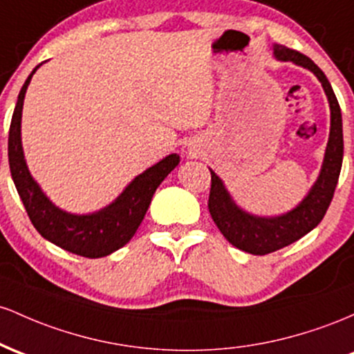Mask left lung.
<instances>
[{"instance_id":"obj_1","label":"left lung","mask_w":354,"mask_h":354,"mask_svg":"<svg viewBox=\"0 0 354 354\" xmlns=\"http://www.w3.org/2000/svg\"><path fill=\"white\" fill-rule=\"evenodd\" d=\"M274 57L281 62H292L296 65L308 68L316 75L323 85L331 110V129L329 140L324 153L323 167L317 180L303 201L295 209L283 216L259 217L242 210L232 201L224 182L210 170V194H209V212L214 222L219 227L222 236L230 244L241 251L264 256L292 244L297 239L311 232L323 221L324 214L331 204L335 189L339 178L341 164H343V120L341 109L331 83L319 66L299 51L288 48L283 45H274Z\"/></svg>"}]
</instances>
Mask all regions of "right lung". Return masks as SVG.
<instances>
[{
	"label": "right lung",
	"instance_id": "right-lung-1",
	"mask_svg": "<svg viewBox=\"0 0 354 354\" xmlns=\"http://www.w3.org/2000/svg\"><path fill=\"white\" fill-rule=\"evenodd\" d=\"M38 68L39 65L31 71L25 85L19 90L17 106L11 118L10 137H8V160H10L11 177L31 224L46 241L77 256L90 257V259L105 257L124 248L132 239L140 222L144 221L157 187L178 165L180 157L177 153H170L162 158L156 165L135 177L112 204L98 212L78 216L57 207L31 177L21 147L23 100L31 77Z\"/></svg>",
	"mask_w": 354,
	"mask_h": 354
}]
</instances>
